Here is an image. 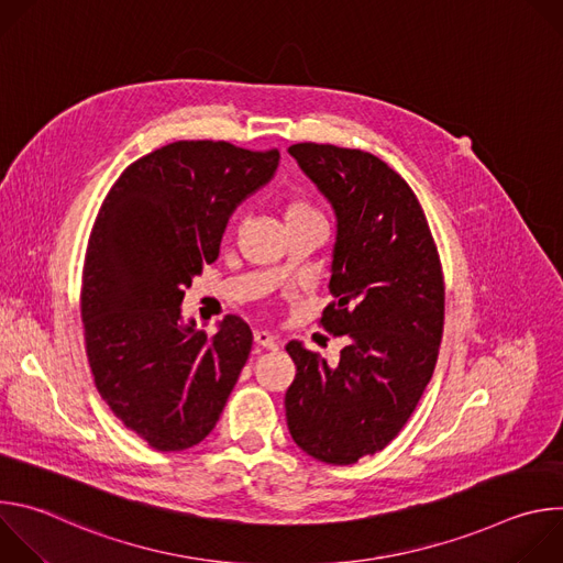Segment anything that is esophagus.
Returning <instances> with one entry per match:
<instances>
[{
  "mask_svg": "<svg viewBox=\"0 0 563 563\" xmlns=\"http://www.w3.org/2000/svg\"><path fill=\"white\" fill-rule=\"evenodd\" d=\"M254 341H256V345H261V347H267V350H274V347L278 345L276 336H274V334H269V332H263V330L254 332Z\"/></svg>",
  "mask_w": 563,
  "mask_h": 563,
  "instance_id": "esophagus-1",
  "label": "esophagus"
}]
</instances>
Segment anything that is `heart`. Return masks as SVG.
Instances as JSON below:
<instances>
[{
  "instance_id": "b5f03b06",
  "label": "heart",
  "mask_w": 563,
  "mask_h": 563,
  "mask_svg": "<svg viewBox=\"0 0 563 563\" xmlns=\"http://www.w3.org/2000/svg\"><path fill=\"white\" fill-rule=\"evenodd\" d=\"M285 220L289 224V222H300V220H325V218H323V213L316 209V205H311L307 198L296 196L285 207Z\"/></svg>"
}]
</instances>
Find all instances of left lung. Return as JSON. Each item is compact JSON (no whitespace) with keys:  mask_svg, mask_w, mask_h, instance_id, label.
I'll return each instance as SVG.
<instances>
[{"mask_svg":"<svg viewBox=\"0 0 563 563\" xmlns=\"http://www.w3.org/2000/svg\"><path fill=\"white\" fill-rule=\"evenodd\" d=\"M336 213L323 325L343 336L339 363L287 343L296 378L287 428L309 456L350 465L383 450L412 417L443 336L445 287L428 218L410 185L367 151L289 146Z\"/></svg>","mask_w":563,"mask_h":563,"instance_id":"left-lung-1","label":"left lung"}]
</instances>
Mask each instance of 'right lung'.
Masks as SVG:
<instances>
[{
  "mask_svg": "<svg viewBox=\"0 0 563 563\" xmlns=\"http://www.w3.org/2000/svg\"><path fill=\"white\" fill-rule=\"evenodd\" d=\"M280 153L180 140L135 159L107 194L82 272L96 387L151 448L198 445L218 423L254 334L224 316L207 339L183 323L191 278L218 258L233 209L274 178Z\"/></svg>",
  "mask_w": 563,
  "mask_h": 563,
  "instance_id": "right-lung-1",
  "label": "right lung"
}]
</instances>
